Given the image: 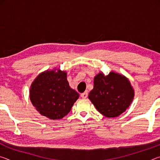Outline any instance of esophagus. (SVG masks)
<instances>
[{
    "instance_id": "1",
    "label": "esophagus",
    "mask_w": 160,
    "mask_h": 160,
    "mask_svg": "<svg viewBox=\"0 0 160 160\" xmlns=\"http://www.w3.org/2000/svg\"><path fill=\"white\" fill-rule=\"evenodd\" d=\"M88 92H85L81 94V97H82V98L85 99V98H87V97H88Z\"/></svg>"
}]
</instances>
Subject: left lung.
Wrapping results in <instances>:
<instances>
[{"label": "left lung", "mask_w": 160, "mask_h": 160, "mask_svg": "<svg viewBox=\"0 0 160 160\" xmlns=\"http://www.w3.org/2000/svg\"><path fill=\"white\" fill-rule=\"evenodd\" d=\"M135 91L125 75L111 71L99 72L94 78V88L88 98L98 112L107 118L117 117L128 109Z\"/></svg>", "instance_id": "1"}]
</instances>
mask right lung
Listing matches in <instances>:
<instances>
[{
	"label": "right lung",
	"mask_w": 160,
	"mask_h": 160,
	"mask_svg": "<svg viewBox=\"0 0 160 160\" xmlns=\"http://www.w3.org/2000/svg\"><path fill=\"white\" fill-rule=\"evenodd\" d=\"M79 97L70 87L66 71L56 68L38 75L29 89L32 105L40 114L51 120L66 116Z\"/></svg>",
	"instance_id": "add662e5"
}]
</instances>
